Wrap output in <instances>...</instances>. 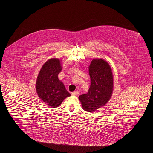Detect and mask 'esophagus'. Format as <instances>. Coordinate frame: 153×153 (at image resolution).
Returning a JSON list of instances; mask_svg holds the SVG:
<instances>
[{"label": "esophagus", "mask_w": 153, "mask_h": 153, "mask_svg": "<svg viewBox=\"0 0 153 153\" xmlns=\"http://www.w3.org/2000/svg\"><path fill=\"white\" fill-rule=\"evenodd\" d=\"M79 94V91H74V92H73L72 93V95H77Z\"/></svg>", "instance_id": "34e87169"}]
</instances>
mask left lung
Here are the masks:
<instances>
[{"label": "left lung", "mask_w": 153, "mask_h": 153, "mask_svg": "<svg viewBox=\"0 0 153 153\" xmlns=\"http://www.w3.org/2000/svg\"><path fill=\"white\" fill-rule=\"evenodd\" d=\"M91 86L87 94L79 97L82 107L94 112L104 106L113 91V75L108 63L102 59H94L89 66Z\"/></svg>", "instance_id": "left-lung-1"}]
</instances>
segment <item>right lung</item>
Here are the masks:
<instances>
[{"mask_svg": "<svg viewBox=\"0 0 153 153\" xmlns=\"http://www.w3.org/2000/svg\"><path fill=\"white\" fill-rule=\"evenodd\" d=\"M61 70L60 61L58 58H51L42 66L36 79V88L38 97L51 108L57 107L66 97L71 96L58 79Z\"/></svg>", "mask_w": 153, "mask_h": 153, "instance_id": "add662e5", "label": "right lung"}]
</instances>
